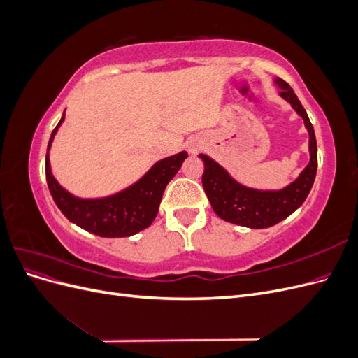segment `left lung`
Masks as SVG:
<instances>
[{
    "instance_id": "obj_1",
    "label": "left lung",
    "mask_w": 358,
    "mask_h": 358,
    "mask_svg": "<svg viewBox=\"0 0 358 358\" xmlns=\"http://www.w3.org/2000/svg\"><path fill=\"white\" fill-rule=\"evenodd\" d=\"M275 82L280 90L279 95L303 117L309 133L310 161L294 182L279 191L248 188L234 180L229 171L210 157L204 154L199 155L204 162V173L201 178L203 188L213 212L227 222L249 227V229H267L297 210L308 197L318 167L317 138L306 110L303 109L297 95L285 80L275 79Z\"/></svg>"
}]
</instances>
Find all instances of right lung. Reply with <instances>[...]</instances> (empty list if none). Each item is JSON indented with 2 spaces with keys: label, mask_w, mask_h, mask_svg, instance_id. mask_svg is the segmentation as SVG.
Masks as SVG:
<instances>
[{
  "label": "right lung",
  "mask_w": 358,
  "mask_h": 358,
  "mask_svg": "<svg viewBox=\"0 0 358 358\" xmlns=\"http://www.w3.org/2000/svg\"><path fill=\"white\" fill-rule=\"evenodd\" d=\"M64 119L66 112L52 131L46 154L48 187L64 216L80 229L101 237H128L148 229L158 213L167 183L175 178L188 154L183 150L155 162L142 179L113 196L79 199L64 189L50 170L49 149Z\"/></svg>",
  "instance_id": "add662e5"
}]
</instances>
